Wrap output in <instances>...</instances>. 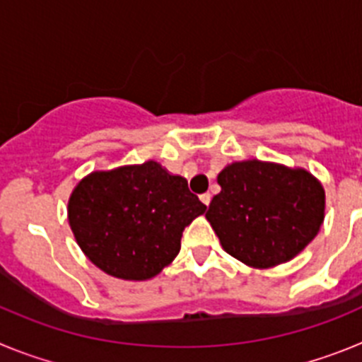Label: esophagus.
<instances>
[{"mask_svg":"<svg viewBox=\"0 0 362 362\" xmlns=\"http://www.w3.org/2000/svg\"><path fill=\"white\" fill-rule=\"evenodd\" d=\"M199 199H201V203H203V204H206V206H209V204H210V201H212V196H210V194H201V196H199Z\"/></svg>","mask_w":362,"mask_h":362,"instance_id":"esophagus-1","label":"esophagus"}]
</instances>
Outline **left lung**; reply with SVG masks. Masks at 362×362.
<instances>
[{
    "mask_svg": "<svg viewBox=\"0 0 362 362\" xmlns=\"http://www.w3.org/2000/svg\"><path fill=\"white\" fill-rule=\"evenodd\" d=\"M206 219L226 254L252 268L288 263L317 235L325 221V188L305 168L235 161L217 175Z\"/></svg>",
    "mask_w": 362,
    "mask_h": 362,
    "instance_id": "obj_1",
    "label": "left lung"
}]
</instances>
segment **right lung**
I'll return each mask as SVG.
<instances>
[{"mask_svg": "<svg viewBox=\"0 0 362 362\" xmlns=\"http://www.w3.org/2000/svg\"><path fill=\"white\" fill-rule=\"evenodd\" d=\"M204 210L187 179L145 161L85 175L66 212L79 248L99 270L146 281L174 261L185 226Z\"/></svg>", "mask_w": 362, "mask_h": 362, "instance_id": "add662e5", "label": "right lung"}]
</instances>
